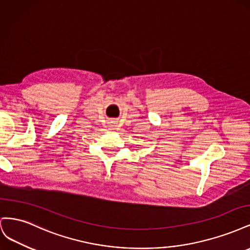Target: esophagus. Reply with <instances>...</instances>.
<instances>
[{
	"label": "esophagus",
	"mask_w": 250,
	"mask_h": 250,
	"mask_svg": "<svg viewBox=\"0 0 250 250\" xmlns=\"http://www.w3.org/2000/svg\"><path fill=\"white\" fill-rule=\"evenodd\" d=\"M111 127H115V126H113V125H111Z\"/></svg>",
	"instance_id": "esophagus-1"
}]
</instances>
